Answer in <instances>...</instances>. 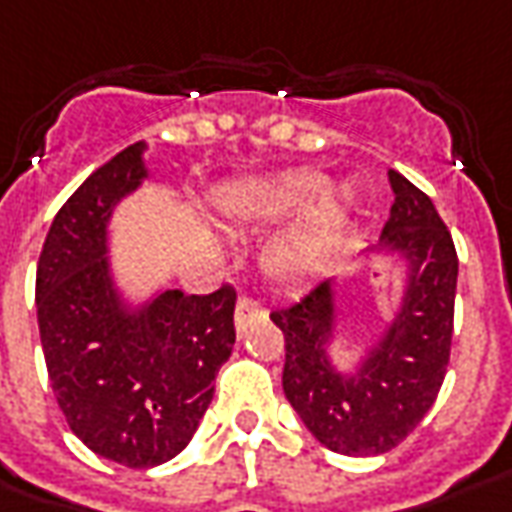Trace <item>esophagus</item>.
Listing matches in <instances>:
<instances>
[{
	"label": "esophagus",
	"instance_id": "1",
	"mask_svg": "<svg viewBox=\"0 0 512 512\" xmlns=\"http://www.w3.org/2000/svg\"><path fill=\"white\" fill-rule=\"evenodd\" d=\"M263 316V308L257 305L255 300H249V297H241L238 300V305H235V328H238V333H246V330L252 328V322H257Z\"/></svg>",
	"mask_w": 512,
	"mask_h": 512
}]
</instances>
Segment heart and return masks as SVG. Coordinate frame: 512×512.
Returning <instances> with one entry per match:
<instances>
[{
	"label": "heart",
	"instance_id": "b5f03b06",
	"mask_svg": "<svg viewBox=\"0 0 512 512\" xmlns=\"http://www.w3.org/2000/svg\"><path fill=\"white\" fill-rule=\"evenodd\" d=\"M319 170H291L274 179H257L229 187L218 198L221 218L241 229H263L300 213L263 252V271L274 283H300L325 269L339 249L356 212V190L330 184Z\"/></svg>",
	"mask_w": 512,
	"mask_h": 512
}]
</instances>
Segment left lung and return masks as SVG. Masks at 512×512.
I'll return each mask as SVG.
<instances>
[{
    "label": "left lung",
    "instance_id": "1",
    "mask_svg": "<svg viewBox=\"0 0 512 512\" xmlns=\"http://www.w3.org/2000/svg\"><path fill=\"white\" fill-rule=\"evenodd\" d=\"M389 184L395 204L370 252L403 260L406 283L401 308L356 370H336L330 356L339 336L336 277L271 311L285 336V398L322 446L347 457L387 454L406 440L443 387L451 356L460 269L451 232L431 198L398 170H389Z\"/></svg>",
    "mask_w": 512,
    "mask_h": 512
}]
</instances>
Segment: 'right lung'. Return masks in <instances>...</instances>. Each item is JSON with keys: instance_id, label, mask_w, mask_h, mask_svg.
Segmentation results:
<instances>
[{"instance_id": "right-lung-1", "label": "right lung", "mask_w": 512, "mask_h": 512, "mask_svg": "<svg viewBox=\"0 0 512 512\" xmlns=\"http://www.w3.org/2000/svg\"><path fill=\"white\" fill-rule=\"evenodd\" d=\"M145 142L97 168L52 221L36 269L38 333L55 401L97 457L173 460L204 417L235 344V291H159L131 305L114 285L109 221L148 179Z\"/></svg>"}]
</instances>
